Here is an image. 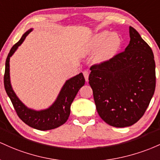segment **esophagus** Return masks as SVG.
Wrapping results in <instances>:
<instances>
[{
    "label": "esophagus",
    "instance_id": "obj_1",
    "mask_svg": "<svg viewBox=\"0 0 160 160\" xmlns=\"http://www.w3.org/2000/svg\"><path fill=\"white\" fill-rule=\"evenodd\" d=\"M83 75H84V76H85L86 82H88V77H89V72H88L84 71L83 72Z\"/></svg>",
    "mask_w": 160,
    "mask_h": 160
}]
</instances>
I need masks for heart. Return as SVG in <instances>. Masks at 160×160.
I'll return each instance as SVG.
<instances>
[{
	"mask_svg": "<svg viewBox=\"0 0 160 160\" xmlns=\"http://www.w3.org/2000/svg\"><path fill=\"white\" fill-rule=\"evenodd\" d=\"M122 39L117 33L102 30L91 35L82 49V54H90L95 51L94 60L98 63L111 61L119 53Z\"/></svg>",
	"mask_w": 160,
	"mask_h": 160,
	"instance_id": "heart-1",
	"label": "heart"
}]
</instances>
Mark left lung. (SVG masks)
I'll return each instance as SVG.
<instances>
[{
    "instance_id": "8db88e82",
    "label": "left lung",
    "mask_w": 160,
    "mask_h": 160,
    "mask_svg": "<svg viewBox=\"0 0 160 160\" xmlns=\"http://www.w3.org/2000/svg\"><path fill=\"white\" fill-rule=\"evenodd\" d=\"M129 36L125 51L90 69L97 111L106 123L116 128L131 126L142 117L156 87L151 48L132 26Z\"/></svg>"
}]
</instances>
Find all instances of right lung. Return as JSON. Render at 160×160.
<instances>
[{"instance_id": "obj_1", "label": "right lung", "mask_w": 160, "mask_h": 160, "mask_svg": "<svg viewBox=\"0 0 160 160\" xmlns=\"http://www.w3.org/2000/svg\"><path fill=\"white\" fill-rule=\"evenodd\" d=\"M33 28L25 32L22 38L10 49L5 63L3 82L8 97L20 119L32 128L41 131L51 130L58 128L67 121L70 114V107L79 89L85 85V78L82 72L66 80L61 88L55 101L48 108L41 110L28 108L19 99L12 89L10 82V59L19 46L22 44L27 35Z\"/></svg>"}]
</instances>
